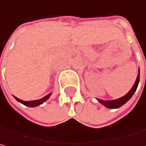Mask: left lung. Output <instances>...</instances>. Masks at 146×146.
I'll list each match as a JSON object with an SVG mask.
<instances>
[{
  "instance_id": "8db88e82",
  "label": "left lung",
  "mask_w": 146,
  "mask_h": 146,
  "mask_svg": "<svg viewBox=\"0 0 146 146\" xmlns=\"http://www.w3.org/2000/svg\"><path fill=\"white\" fill-rule=\"evenodd\" d=\"M139 82V71L138 73V76H137V78L135 82V84L133 85V87L131 88V89L128 92V94H126L125 96L118 99V100H100V99H97L98 101L101 103L103 105H104L105 107L109 108V109H118L119 107H121L122 105H124L126 102L129 100H130V98L133 96V94H135V92L136 91V88L138 87Z\"/></svg>"
}]
</instances>
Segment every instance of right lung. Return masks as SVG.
Instances as JSON below:
<instances>
[{
	"label": "right lung",
	"mask_w": 146,
	"mask_h": 146,
	"mask_svg": "<svg viewBox=\"0 0 146 146\" xmlns=\"http://www.w3.org/2000/svg\"><path fill=\"white\" fill-rule=\"evenodd\" d=\"M50 96H51V94H47V95H46L45 97H43V98L41 99V100H33V101H23V100H19V99L17 98V97H15V99L17 100L18 102H20L21 104H24V105H26V106H27V107H36V106H38V105L42 104L43 102H45L46 100H48Z\"/></svg>",
	"instance_id": "obj_1"
}]
</instances>
